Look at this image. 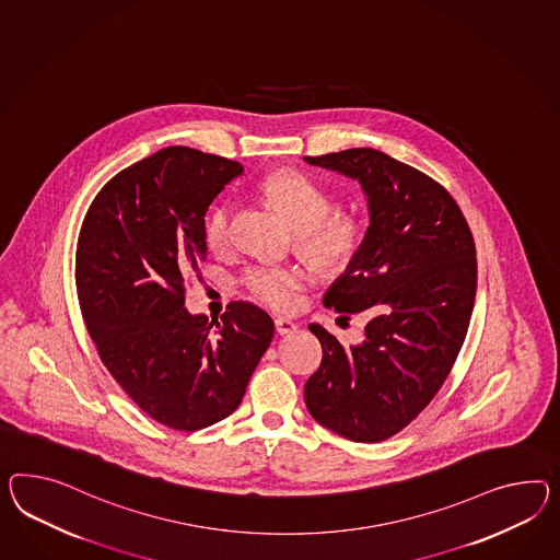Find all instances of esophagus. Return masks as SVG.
I'll use <instances>...</instances> for the list:
<instances>
[{
	"instance_id": "esophagus-1",
	"label": "esophagus",
	"mask_w": 560,
	"mask_h": 560,
	"mask_svg": "<svg viewBox=\"0 0 560 560\" xmlns=\"http://www.w3.org/2000/svg\"><path fill=\"white\" fill-rule=\"evenodd\" d=\"M273 325H276L278 335H290V332H294V330L299 329V325H296L294 320L287 318V316H278V318L273 320Z\"/></svg>"
}]
</instances>
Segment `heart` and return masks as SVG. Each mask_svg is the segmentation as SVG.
Instances as JSON below:
<instances>
[{
  "label": "heart",
  "instance_id": "obj_1",
  "mask_svg": "<svg viewBox=\"0 0 560 560\" xmlns=\"http://www.w3.org/2000/svg\"><path fill=\"white\" fill-rule=\"evenodd\" d=\"M266 199L287 217L296 231L302 252L323 268H343L358 256L365 228L355 213H332V195L313 178L294 171H280L264 180ZM230 201L215 205L205 219V242L211 249L228 247L231 240ZM308 276L296 266H254L245 270L242 284L254 301L276 311H288L299 301Z\"/></svg>",
  "mask_w": 560,
  "mask_h": 560
}]
</instances>
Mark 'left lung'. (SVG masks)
I'll return each instance as SVG.
<instances>
[{
	"label": "left lung",
	"instance_id": "left-lung-1",
	"mask_svg": "<svg viewBox=\"0 0 560 560\" xmlns=\"http://www.w3.org/2000/svg\"><path fill=\"white\" fill-rule=\"evenodd\" d=\"M304 160L358 180L370 211L358 256L323 299L337 313H368L363 341L343 347L308 325L323 361L304 401L325 429L380 443L427 408L459 355L477 290L474 235L445 188L380 150Z\"/></svg>",
	"mask_w": 560,
	"mask_h": 560
}]
</instances>
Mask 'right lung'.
<instances>
[{"label":"right lung","instance_id":"1","mask_svg":"<svg viewBox=\"0 0 560 560\" xmlns=\"http://www.w3.org/2000/svg\"><path fill=\"white\" fill-rule=\"evenodd\" d=\"M242 173L233 160L164 148L115 174L79 233L77 294L101 361L174 431L228 418L272 341V318L252 302L211 323L185 308V273L207 258L205 213Z\"/></svg>","mask_w":560,"mask_h":560}]
</instances>
